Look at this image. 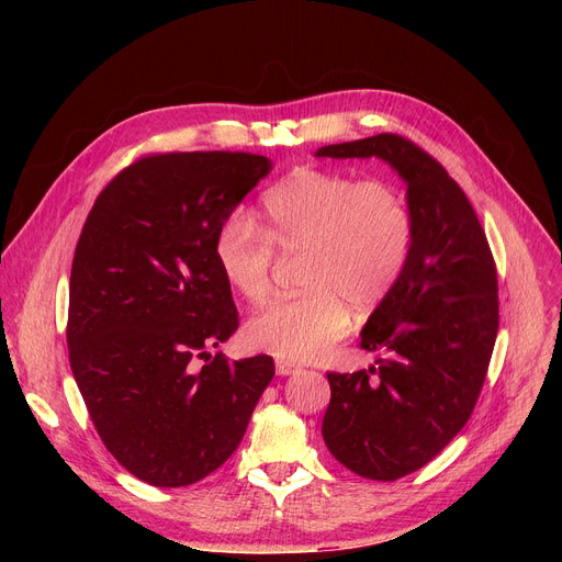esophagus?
<instances>
[{
  "label": "esophagus",
  "instance_id": "1",
  "mask_svg": "<svg viewBox=\"0 0 562 562\" xmlns=\"http://www.w3.org/2000/svg\"><path fill=\"white\" fill-rule=\"evenodd\" d=\"M276 371H278L280 375H291V373H299L301 367L289 362V360H278V362H276Z\"/></svg>",
  "mask_w": 562,
  "mask_h": 562
}]
</instances>
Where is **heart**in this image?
<instances>
[{
	"mask_svg": "<svg viewBox=\"0 0 562 562\" xmlns=\"http://www.w3.org/2000/svg\"><path fill=\"white\" fill-rule=\"evenodd\" d=\"M263 227L234 206L214 234L229 286L250 305L269 301L276 252L299 259L296 296L257 314L248 341L280 360L310 362L346 335L350 307L369 312L398 284L415 218L403 191L385 180L305 168L261 198Z\"/></svg>",
	"mask_w": 562,
	"mask_h": 562,
	"instance_id": "heart-1",
	"label": "heart"
}]
</instances>
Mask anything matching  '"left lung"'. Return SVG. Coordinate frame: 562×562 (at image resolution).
<instances>
[{
	"instance_id": "8db88e82",
	"label": "left lung",
	"mask_w": 562,
	"mask_h": 562,
	"mask_svg": "<svg viewBox=\"0 0 562 562\" xmlns=\"http://www.w3.org/2000/svg\"><path fill=\"white\" fill-rule=\"evenodd\" d=\"M316 155L380 157L407 182L409 259L360 341L387 358L356 373H328L321 428L346 469L396 481L430 462L474 412L498 330L496 263L464 191L417 143L375 134Z\"/></svg>"
}]
</instances>
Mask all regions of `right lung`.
<instances>
[{"mask_svg": "<svg viewBox=\"0 0 562 562\" xmlns=\"http://www.w3.org/2000/svg\"><path fill=\"white\" fill-rule=\"evenodd\" d=\"M269 168L250 153L145 155L102 189L79 234L70 369L106 451L155 487L216 471L276 375L271 356L206 352L239 328L216 227Z\"/></svg>", "mask_w": 562, "mask_h": 562, "instance_id": "right-lung-1", "label": "right lung"}]
</instances>
